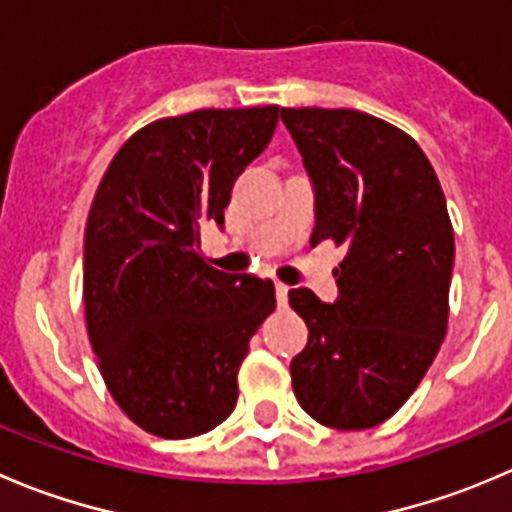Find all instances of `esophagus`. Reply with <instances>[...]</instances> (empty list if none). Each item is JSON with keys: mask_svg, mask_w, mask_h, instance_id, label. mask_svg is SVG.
<instances>
[{"mask_svg": "<svg viewBox=\"0 0 512 512\" xmlns=\"http://www.w3.org/2000/svg\"><path fill=\"white\" fill-rule=\"evenodd\" d=\"M287 292H290V287H287L285 282H275V295H277V305L280 307L287 305Z\"/></svg>", "mask_w": 512, "mask_h": 512, "instance_id": "esophagus-1", "label": "esophagus"}]
</instances>
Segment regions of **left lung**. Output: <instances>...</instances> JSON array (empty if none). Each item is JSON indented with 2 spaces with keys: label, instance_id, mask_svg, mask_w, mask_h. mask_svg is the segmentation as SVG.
I'll return each instance as SVG.
<instances>
[{
  "label": "left lung",
  "instance_id": "8db88e82",
  "mask_svg": "<svg viewBox=\"0 0 512 512\" xmlns=\"http://www.w3.org/2000/svg\"><path fill=\"white\" fill-rule=\"evenodd\" d=\"M280 117L315 182L310 242L347 250L335 305L290 290L310 330L292 390L325 428H375L415 393L448 330L455 240L443 187L418 142L385 119L322 107Z\"/></svg>",
  "mask_w": 512,
  "mask_h": 512
}]
</instances>
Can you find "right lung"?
<instances>
[{
    "label": "right lung",
    "mask_w": 512,
    "mask_h": 512,
    "mask_svg": "<svg viewBox=\"0 0 512 512\" xmlns=\"http://www.w3.org/2000/svg\"><path fill=\"white\" fill-rule=\"evenodd\" d=\"M277 104L197 109L137 130L109 162L84 230V320L109 395L150 435L210 433L237 403V370L275 310V285L215 270L200 232L262 155Z\"/></svg>",
    "instance_id": "obj_1"
}]
</instances>
